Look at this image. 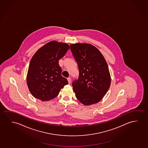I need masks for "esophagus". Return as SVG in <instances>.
Segmentation results:
<instances>
[{"label": "esophagus", "mask_w": 148, "mask_h": 148, "mask_svg": "<svg viewBox=\"0 0 148 148\" xmlns=\"http://www.w3.org/2000/svg\"><path fill=\"white\" fill-rule=\"evenodd\" d=\"M67 80H68V81L69 84H70L71 82V78H70V77H69V78H67Z\"/></svg>", "instance_id": "obj_1"}]
</instances>
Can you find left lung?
Instances as JSON below:
<instances>
[{"label": "left lung", "instance_id": "obj_1", "mask_svg": "<svg viewBox=\"0 0 148 148\" xmlns=\"http://www.w3.org/2000/svg\"><path fill=\"white\" fill-rule=\"evenodd\" d=\"M77 62L79 77L72 83L77 99L84 105L98 103L109 89L111 77L107 62L94 46L86 43L70 45Z\"/></svg>", "mask_w": 148, "mask_h": 148}]
</instances>
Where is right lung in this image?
<instances>
[{"label":"right lung","mask_w":148,"mask_h":148,"mask_svg":"<svg viewBox=\"0 0 148 148\" xmlns=\"http://www.w3.org/2000/svg\"><path fill=\"white\" fill-rule=\"evenodd\" d=\"M70 48L66 43L52 41L41 47L30 60L27 84L32 96L42 101H49L58 96L68 84L62 77L58 60Z\"/></svg>","instance_id":"right-lung-1"}]
</instances>
